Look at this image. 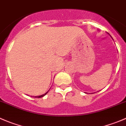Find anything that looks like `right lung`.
Here are the masks:
<instances>
[{"label":"right lung","mask_w":126,"mask_h":126,"mask_svg":"<svg viewBox=\"0 0 126 126\" xmlns=\"http://www.w3.org/2000/svg\"><path fill=\"white\" fill-rule=\"evenodd\" d=\"M48 91H47V92L46 93L43 94L41 95V96H35V98H40V97H43V96H44L45 95H46V94H47L48 93Z\"/></svg>","instance_id":"obj_1"}]
</instances>
